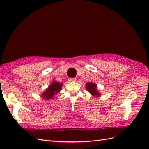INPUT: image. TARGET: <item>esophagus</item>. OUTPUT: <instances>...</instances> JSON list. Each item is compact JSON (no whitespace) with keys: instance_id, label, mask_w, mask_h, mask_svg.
<instances>
[{"instance_id":"34e87169","label":"esophagus","mask_w":149,"mask_h":149,"mask_svg":"<svg viewBox=\"0 0 149 149\" xmlns=\"http://www.w3.org/2000/svg\"><path fill=\"white\" fill-rule=\"evenodd\" d=\"M68 81H70V82H74V81H76V78H68Z\"/></svg>"}]
</instances>
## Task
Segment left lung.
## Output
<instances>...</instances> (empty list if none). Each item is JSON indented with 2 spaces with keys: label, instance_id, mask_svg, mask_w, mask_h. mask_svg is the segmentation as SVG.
<instances>
[{
  "label": "left lung",
  "instance_id": "obj_1",
  "mask_svg": "<svg viewBox=\"0 0 149 149\" xmlns=\"http://www.w3.org/2000/svg\"><path fill=\"white\" fill-rule=\"evenodd\" d=\"M86 87L88 89V91L91 93L93 96H97L99 97L100 96V94L97 91V86L93 83H87L86 84Z\"/></svg>",
  "mask_w": 149,
  "mask_h": 149
}]
</instances>
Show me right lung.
<instances>
[{
	"label": "right lung",
	"instance_id": "right-lung-1",
	"mask_svg": "<svg viewBox=\"0 0 149 149\" xmlns=\"http://www.w3.org/2000/svg\"><path fill=\"white\" fill-rule=\"evenodd\" d=\"M62 84H60L56 81H53L49 86V88L42 94V97L46 100L52 99L55 94H57L60 91L61 89Z\"/></svg>",
	"mask_w": 149,
	"mask_h": 149
}]
</instances>
